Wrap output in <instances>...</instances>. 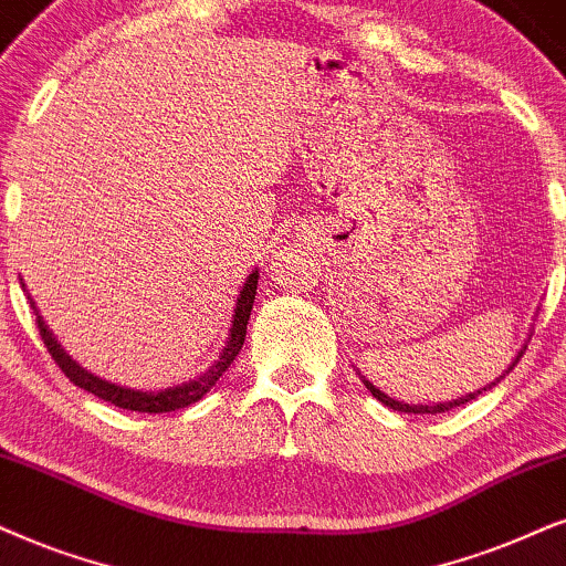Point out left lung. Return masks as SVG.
Returning a JSON list of instances; mask_svg holds the SVG:
<instances>
[{"instance_id":"1","label":"left lung","mask_w":566,"mask_h":566,"mask_svg":"<svg viewBox=\"0 0 566 566\" xmlns=\"http://www.w3.org/2000/svg\"><path fill=\"white\" fill-rule=\"evenodd\" d=\"M527 347V345H525ZM525 347H522V349H525ZM522 349H520V353L517 355H514V360L510 363V368H506L504 370V374L502 376H499L496 378V381H491L489 386H483V389H478V391H470V395H464V397H457V399H452V402H439V405H405V402H397V399H391L389 395H384V391L381 389H376V386L374 384H370V381H366V378H363V384H366V389L370 391V395H374L376 399H378V402H381V405H386V407H391V410H397V412H412V415H436V412H447V410H452V407H460V405H468L470 402V399H475V397H481L483 395V391H489V389H493V386H496L499 381H502V378L504 376H510V370L514 368V366H517V360H520V357H522Z\"/></svg>"}]
</instances>
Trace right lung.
Returning <instances> with one entry per match:
<instances>
[{
  "label": "right lung",
  "mask_w": 566,
  "mask_h": 566,
  "mask_svg": "<svg viewBox=\"0 0 566 566\" xmlns=\"http://www.w3.org/2000/svg\"><path fill=\"white\" fill-rule=\"evenodd\" d=\"M255 287H259V271H253V274L245 279V284H242L238 303H234V311H232V324H230V334H227L224 347H221L219 357L211 363L209 368L203 370V374L190 378V381H182L177 386H167V389H159V391H140V389H127V386L112 384V381H106V378L93 376L91 370H85L81 363H75L73 357L64 353V347L60 345V342H56L54 332L46 326L44 316L39 313V307H35L33 297L28 295V290L23 284L25 295H28V300H31L35 321H39L41 339H44V345H46L49 353H52L56 366L62 368V374L67 376L75 386H81V389L91 391V395H96L98 399H104V402H112L114 407H123V410H133V412L182 410V407H188L192 402H198L200 397H206V391H211V386L219 381L221 374H224V370L232 366L234 357L240 355L242 342H245L250 311H253Z\"/></svg>",
  "instance_id": "obj_1"
}]
</instances>
